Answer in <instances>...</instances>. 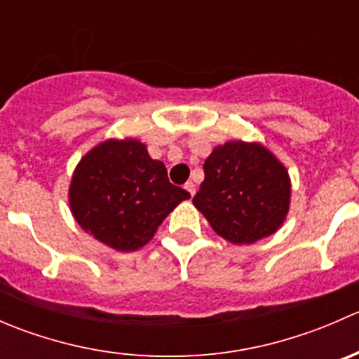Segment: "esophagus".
<instances>
[{"mask_svg":"<svg viewBox=\"0 0 359 359\" xmlns=\"http://www.w3.org/2000/svg\"><path fill=\"white\" fill-rule=\"evenodd\" d=\"M184 187H186V191L191 194V196H194V194H196V186H194V182H187Z\"/></svg>","mask_w":359,"mask_h":359,"instance_id":"1","label":"esophagus"}]
</instances>
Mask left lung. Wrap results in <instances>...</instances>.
Here are the masks:
<instances>
[{
  "label": "left lung",
  "mask_w": 359,
  "mask_h": 359,
  "mask_svg": "<svg viewBox=\"0 0 359 359\" xmlns=\"http://www.w3.org/2000/svg\"><path fill=\"white\" fill-rule=\"evenodd\" d=\"M205 180L193 198L212 229L233 245H252L283 226L292 180L276 154L260 142L229 140L205 159Z\"/></svg>",
  "instance_id": "left-lung-1"
}]
</instances>
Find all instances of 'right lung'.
<instances>
[{"label":"right lung","instance_id":"obj_1","mask_svg":"<svg viewBox=\"0 0 359 359\" xmlns=\"http://www.w3.org/2000/svg\"><path fill=\"white\" fill-rule=\"evenodd\" d=\"M69 208L85 233L118 252L149 243L158 227L191 194L170 184L163 161L133 137L93 146L72 172Z\"/></svg>","mask_w":359,"mask_h":359}]
</instances>
